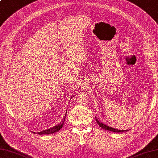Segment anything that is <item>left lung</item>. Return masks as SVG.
Instances as JSON below:
<instances>
[{"label":"left lung","mask_w":158,"mask_h":158,"mask_svg":"<svg viewBox=\"0 0 158 158\" xmlns=\"http://www.w3.org/2000/svg\"><path fill=\"white\" fill-rule=\"evenodd\" d=\"M96 121H97V124L99 125L101 128H103V129H106V130H108V131H113V132H115V133H120V132H123V131H127V130H118V129H114L113 127H110L107 126V125H105L103 124V123H101L99 122V120H98L97 118H96Z\"/></svg>","instance_id":"left-lung-1"}]
</instances>
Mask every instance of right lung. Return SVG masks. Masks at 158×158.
Listing matches in <instances>:
<instances>
[{"label": "right lung", "mask_w": 158, "mask_h": 158, "mask_svg": "<svg viewBox=\"0 0 158 158\" xmlns=\"http://www.w3.org/2000/svg\"><path fill=\"white\" fill-rule=\"evenodd\" d=\"M71 97V98H72ZM71 99V98H70ZM67 112V111H66ZM67 113V112H66ZM65 119H66V115H65V116L63 118L62 120L59 123V124L57 125H55L53 127H51L50 129H46V130H43L42 131L40 132H38V133H35V132H33L35 133V134H38L39 135H42V134H53V133H55L58 131L60 129H61V128L62 127L63 125H64V121H65Z\"/></svg>", "instance_id": "right-lung-1"}]
</instances>
